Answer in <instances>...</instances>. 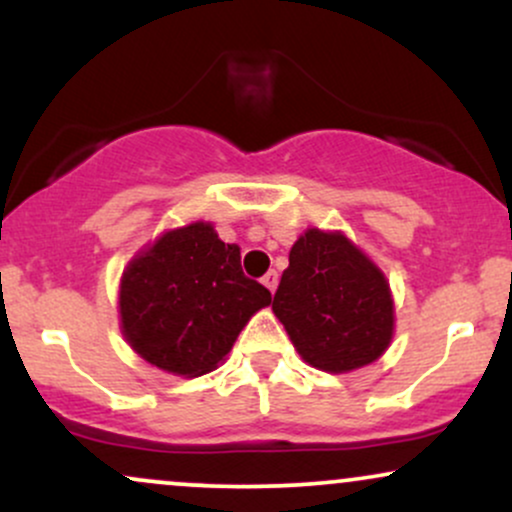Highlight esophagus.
Instances as JSON below:
<instances>
[{
	"mask_svg": "<svg viewBox=\"0 0 512 512\" xmlns=\"http://www.w3.org/2000/svg\"><path fill=\"white\" fill-rule=\"evenodd\" d=\"M262 284H264V286H267V289L274 293V291H276V284H279V274H276V272H274V269H269V272L262 276Z\"/></svg>",
	"mask_w": 512,
	"mask_h": 512,
	"instance_id": "esophagus-1",
	"label": "esophagus"
}]
</instances>
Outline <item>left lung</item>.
I'll return each mask as SVG.
<instances>
[{"instance_id":"8db88e82","label":"left lung","mask_w":512,"mask_h":512,"mask_svg":"<svg viewBox=\"0 0 512 512\" xmlns=\"http://www.w3.org/2000/svg\"><path fill=\"white\" fill-rule=\"evenodd\" d=\"M272 310L303 361L327 373L373 363L395 325L383 272L342 233L317 228L293 243Z\"/></svg>"}]
</instances>
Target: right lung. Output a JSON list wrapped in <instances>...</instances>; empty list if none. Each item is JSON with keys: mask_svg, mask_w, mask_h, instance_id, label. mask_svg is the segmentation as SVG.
Instances as JSON below:
<instances>
[{"mask_svg": "<svg viewBox=\"0 0 512 512\" xmlns=\"http://www.w3.org/2000/svg\"><path fill=\"white\" fill-rule=\"evenodd\" d=\"M272 303L240 267V248L211 223L168 231L129 262L120 286L125 339L139 356L175 375H204L231 351L240 330Z\"/></svg>", "mask_w": 512, "mask_h": 512, "instance_id": "right-lung-1", "label": "right lung"}]
</instances>
